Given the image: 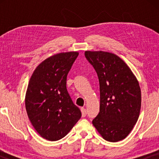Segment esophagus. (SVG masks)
<instances>
[{"label":"esophagus","mask_w":159,"mask_h":159,"mask_svg":"<svg viewBox=\"0 0 159 159\" xmlns=\"http://www.w3.org/2000/svg\"><path fill=\"white\" fill-rule=\"evenodd\" d=\"M81 112H82V117H84L87 115V111L86 109L84 108H81Z\"/></svg>","instance_id":"34e87169"}]
</instances>
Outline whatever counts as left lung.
<instances>
[{
  "label": "left lung",
  "mask_w": 159,
  "mask_h": 159,
  "mask_svg": "<svg viewBox=\"0 0 159 159\" xmlns=\"http://www.w3.org/2000/svg\"><path fill=\"white\" fill-rule=\"evenodd\" d=\"M100 84V112L93 125L104 140L118 142L133 129L141 107L137 78L118 56L105 51L84 52Z\"/></svg>",
  "instance_id": "obj_1"
}]
</instances>
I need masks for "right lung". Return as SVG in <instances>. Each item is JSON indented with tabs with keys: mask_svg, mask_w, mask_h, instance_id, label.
I'll list each match as a JSON object with an SVG mask.
<instances>
[{
	"mask_svg": "<svg viewBox=\"0 0 159 159\" xmlns=\"http://www.w3.org/2000/svg\"><path fill=\"white\" fill-rule=\"evenodd\" d=\"M79 53L55 54L34 69L28 84L25 107L30 122L43 138L56 141L81 118L66 89V77Z\"/></svg>",
	"mask_w": 159,
	"mask_h": 159,
	"instance_id": "right-lung-1",
	"label": "right lung"
}]
</instances>
